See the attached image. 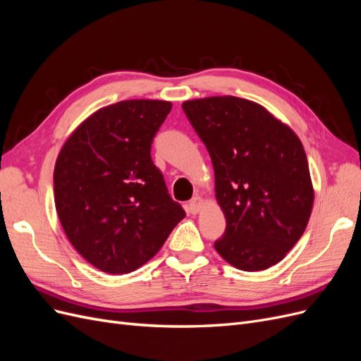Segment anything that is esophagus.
<instances>
[{
    "instance_id": "esophagus-1",
    "label": "esophagus",
    "mask_w": 361,
    "mask_h": 361,
    "mask_svg": "<svg viewBox=\"0 0 361 361\" xmlns=\"http://www.w3.org/2000/svg\"><path fill=\"white\" fill-rule=\"evenodd\" d=\"M202 206H203V200L200 197H192L190 204H188V209H190L191 214H199L200 209H202Z\"/></svg>"
}]
</instances>
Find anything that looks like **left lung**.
<instances>
[{"label":"left lung","instance_id":"8db88e82","mask_svg":"<svg viewBox=\"0 0 361 361\" xmlns=\"http://www.w3.org/2000/svg\"><path fill=\"white\" fill-rule=\"evenodd\" d=\"M215 171L226 232L214 247L243 271L286 256L309 223L313 187L300 138L264 106L235 96L182 104Z\"/></svg>","mask_w":361,"mask_h":361}]
</instances>
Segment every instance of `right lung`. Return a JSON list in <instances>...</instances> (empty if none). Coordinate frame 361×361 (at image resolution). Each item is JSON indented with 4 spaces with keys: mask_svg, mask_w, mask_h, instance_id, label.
Returning <instances> with one entry per match:
<instances>
[{
    "mask_svg": "<svg viewBox=\"0 0 361 361\" xmlns=\"http://www.w3.org/2000/svg\"><path fill=\"white\" fill-rule=\"evenodd\" d=\"M170 110V102L150 99L101 108L60 150L54 199L63 231L89 264L108 274L145 265L185 218L150 157Z\"/></svg>",
    "mask_w": 361,
    "mask_h": 361,
    "instance_id": "1",
    "label": "right lung"
}]
</instances>
